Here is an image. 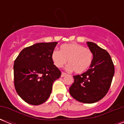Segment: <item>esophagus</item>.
<instances>
[{"label": "esophagus", "instance_id": "obj_1", "mask_svg": "<svg viewBox=\"0 0 124 124\" xmlns=\"http://www.w3.org/2000/svg\"><path fill=\"white\" fill-rule=\"evenodd\" d=\"M66 75H67V74H66V73H64V72H62V74H61V77H65Z\"/></svg>", "mask_w": 124, "mask_h": 124}]
</instances>
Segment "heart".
Wrapping results in <instances>:
<instances>
[{
    "label": "heart",
    "mask_w": 124,
    "mask_h": 124,
    "mask_svg": "<svg viewBox=\"0 0 124 124\" xmlns=\"http://www.w3.org/2000/svg\"><path fill=\"white\" fill-rule=\"evenodd\" d=\"M51 59L55 66L62 68L68 61L67 69L73 70L77 74L86 71L91 66L93 54L89 49L77 43L64 44L60 51L54 50L51 53Z\"/></svg>",
    "instance_id": "1"
}]
</instances>
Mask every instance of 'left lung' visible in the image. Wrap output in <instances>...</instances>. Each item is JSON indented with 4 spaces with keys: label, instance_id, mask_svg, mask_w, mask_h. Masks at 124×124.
Segmentation results:
<instances>
[{
    "label": "left lung",
    "instance_id": "obj_1",
    "mask_svg": "<svg viewBox=\"0 0 124 124\" xmlns=\"http://www.w3.org/2000/svg\"><path fill=\"white\" fill-rule=\"evenodd\" d=\"M87 44L93 54L91 66L87 71L73 76L74 82L70 88L72 97L78 102L92 104L106 96L115 74V67L109 54L95 43Z\"/></svg>",
    "mask_w": 124,
    "mask_h": 124
}]
</instances>
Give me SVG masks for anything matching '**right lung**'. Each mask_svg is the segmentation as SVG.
Here are the masks:
<instances>
[{
	"instance_id": "right-lung-1",
	"label": "right lung",
	"mask_w": 124,
	"mask_h": 124,
	"mask_svg": "<svg viewBox=\"0 0 124 124\" xmlns=\"http://www.w3.org/2000/svg\"><path fill=\"white\" fill-rule=\"evenodd\" d=\"M58 42L37 43L23 49L14 62V85L28 104L37 106L49 97L53 84L61 72L51 59Z\"/></svg>"
}]
</instances>
